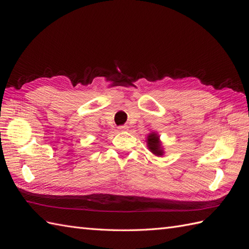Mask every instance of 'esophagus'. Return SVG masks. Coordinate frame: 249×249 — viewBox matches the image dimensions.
Segmentation results:
<instances>
[{
    "label": "esophagus",
    "instance_id": "obj_1",
    "mask_svg": "<svg viewBox=\"0 0 249 249\" xmlns=\"http://www.w3.org/2000/svg\"><path fill=\"white\" fill-rule=\"evenodd\" d=\"M118 130L120 132H124V131L129 130V127H127V125H120V126H118Z\"/></svg>",
    "mask_w": 249,
    "mask_h": 249
}]
</instances>
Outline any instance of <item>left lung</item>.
<instances>
[{"mask_svg":"<svg viewBox=\"0 0 249 249\" xmlns=\"http://www.w3.org/2000/svg\"><path fill=\"white\" fill-rule=\"evenodd\" d=\"M146 145L148 150L152 154L157 157L164 156V147L162 144V141L160 140V136L156 132H152L147 135L146 137Z\"/></svg>","mask_w":249,"mask_h":249,"instance_id":"1","label":"left lung"}]
</instances>
